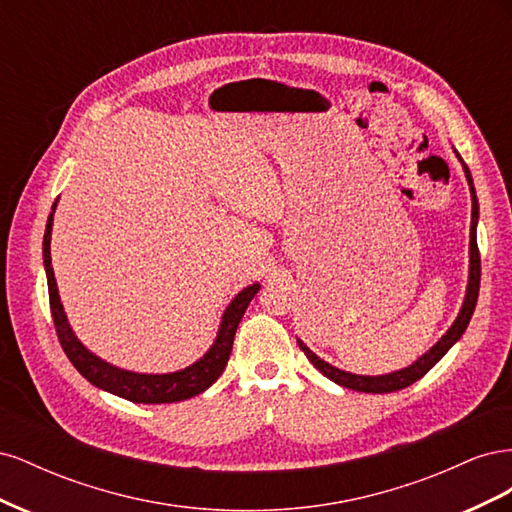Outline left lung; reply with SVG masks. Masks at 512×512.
<instances>
[{
  "label": "left lung",
  "mask_w": 512,
  "mask_h": 512,
  "mask_svg": "<svg viewBox=\"0 0 512 512\" xmlns=\"http://www.w3.org/2000/svg\"><path fill=\"white\" fill-rule=\"evenodd\" d=\"M461 160V158H459ZM463 164V160H461ZM463 170H466V179L470 185V194H472V226H470V280H468V294H466V301H463L461 312L457 316V320L453 322V327L446 331V335H442L440 342L433 346L429 352H425L421 359L416 363H412L406 369H399L393 371V374H386V376H356V374H348L344 369H337L329 363H324L322 359L309 350L303 342H299V348L305 352V356L309 359L322 376H327L329 380L337 382L339 386H346V389L352 391H361V393H393V391H401L406 389V386L414 384L416 380H421L427 371L436 365L442 356L451 350V346L457 342V339L466 331L468 322L474 314V307H476V299H478V288H480V254H478V243H476V222H478V200H476V192H474V183H472V175L468 166L463 164Z\"/></svg>",
  "instance_id": "1"
}]
</instances>
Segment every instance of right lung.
Here are the masks:
<instances>
[{
  "instance_id": "1",
  "label": "right lung",
  "mask_w": 512,
  "mask_h": 512,
  "mask_svg": "<svg viewBox=\"0 0 512 512\" xmlns=\"http://www.w3.org/2000/svg\"><path fill=\"white\" fill-rule=\"evenodd\" d=\"M51 228H53V213L49 215V222H46L44 241H42L46 282H49L51 314H53L59 344L64 348L70 363L79 369V374L83 378H87L91 384L98 386V389H104L108 393L134 401V404H173V401L190 399L198 393H203L222 376V371L228 363V356L232 352V339H235L239 322L245 314L247 305H250L254 294L258 292L260 284L247 286L237 294L235 299H232V303L224 312L218 339H215V344L203 359L181 371H175V374H160V376L134 374V371L117 369L113 365L104 363L74 337L68 318L64 314V305L59 301V292L55 284V273L51 265Z\"/></svg>"
}]
</instances>
